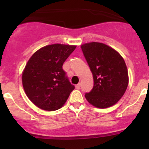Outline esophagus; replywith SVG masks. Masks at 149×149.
Wrapping results in <instances>:
<instances>
[{"instance_id":"34e87169","label":"esophagus","mask_w":149,"mask_h":149,"mask_svg":"<svg viewBox=\"0 0 149 149\" xmlns=\"http://www.w3.org/2000/svg\"><path fill=\"white\" fill-rule=\"evenodd\" d=\"M75 87H76V89H81V84H77V85H76V86H75Z\"/></svg>"}]
</instances>
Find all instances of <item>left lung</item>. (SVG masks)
Listing matches in <instances>:
<instances>
[{
  "instance_id": "obj_1",
  "label": "left lung",
  "mask_w": 149,
  "mask_h": 149,
  "mask_svg": "<svg viewBox=\"0 0 149 149\" xmlns=\"http://www.w3.org/2000/svg\"><path fill=\"white\" fill-rule=\"evenodd\" d=\"M81 49L94 80L92 90L85 94L86 100L98 108L113 106L123 96L128 85L125 60L116 50L103 43H86Z\"/></svg>"
}]
</instances>
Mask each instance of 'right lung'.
Listing matches in <instances>:
<instances>
[{
	"mask_svg": "<svg viewBox=\"0 0 149 149\" xmlns=\"http://www.w3.org/2000/svg\"><path fill=\"white\" fill-rule=\"evenodd\" d=\"M75 48V45H50L38 50L28 60L22 84L29 99L39 108L58 110L74 89L63 65Z\"/></svg>",
	"mask_w": 149,
	"mask_h": 149,
	"instance_id": "obj_1",
	"label": "right lung"
}]
</instances>
